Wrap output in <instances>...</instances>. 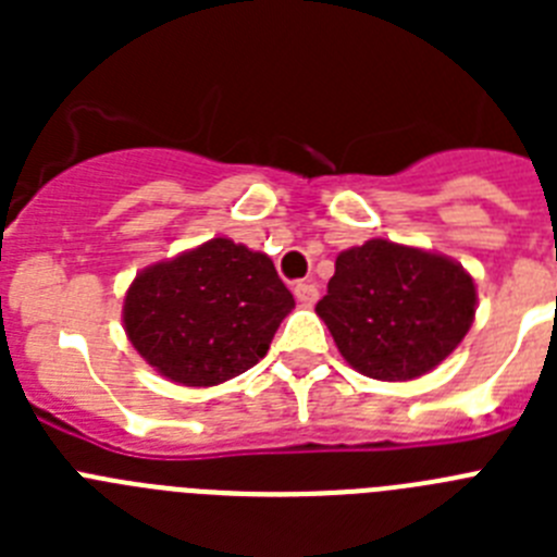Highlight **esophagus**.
Wrapping results in <instances>:
<instances>
[{"label":"esophagus","mask_w":557,"mask_h":557,"mask_svg":"<svg viewBox=\"0 0 557 557\" xmlns=\"http://www.w3.org/2000/svg\"><path fill=\"white\" fill-rule=\"evenodd\" d=\"M295 298H298V304L301 307H312L314 301H318V287H314L312 282H298L295 284Z\"/></svg>","instance_id":"obj_1"}]
</instances>
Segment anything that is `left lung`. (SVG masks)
Segmentation results:
<instances>
[{
	"instance_id": "8db88e82",
	"label": "left lung",
	"mask_w": 557,
	"mask_h": 557,
	"mask_svg": "<svg viewBox=\"0 0 557 557\" xmlns=\"http://www.w3.org/2000/svg\"><path fill=\"white\" fill-rule=\"evenodd\" d=\"M474 309V278L449 256L368 239L337 256L314 312L348 366L382 382H407L460 346Z\"/></svg>"
}]
</instances>
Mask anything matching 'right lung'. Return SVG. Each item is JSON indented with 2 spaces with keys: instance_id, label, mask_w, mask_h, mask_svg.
I'll return each mask as SVG.
<instances>
[{
  "instance_id": "1",
  "label": "right lung",
  "mask_w": 557,
  "mask_h": 557,
  "mask_svg": "<svg viewBox=\"0 0 557 557\" xmlns=\"http://www.w3.org/2000/svg\"><path fill=\"white\" fill-rule=\"evenodd\" d=\"M293 307L270 256L214 236L141 270L127 287L122 321L161 376L211 387L253 368Z\"/></svg>"
}]
</instances>
